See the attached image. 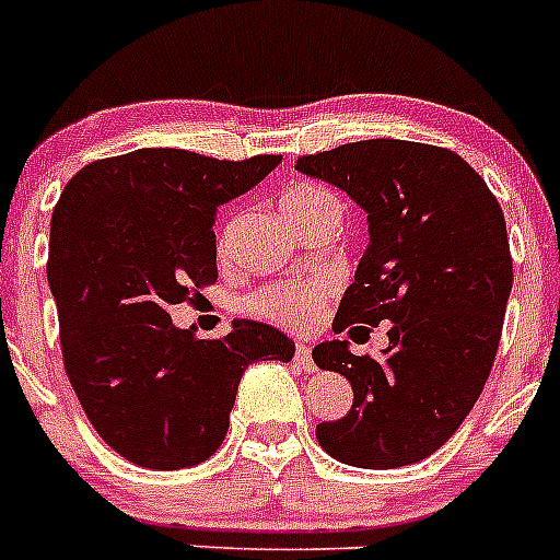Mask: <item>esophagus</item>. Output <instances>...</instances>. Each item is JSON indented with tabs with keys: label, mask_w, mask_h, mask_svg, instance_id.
<instances>
[{
	"label": "esophagus",
	"mask_w": 560,
	"mask_h": 560,
	"mask_svg": "<svg viewBox=\"0 0 560 560\" xmlns=\"http://www.w3.org/2000/svg\"><path fill=\"white\" fill-rule=\"evenodd\" d=\"M295 363L303 372H317V363H314L312 358V347H308L306 341H298L295 345Z\"/></svg>",
	"instance_id": "1"
}]
</instances>
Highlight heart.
<instances>
[{
  "instance_id": "heart-1",
  "label": "heart",
  "mask_w": 560,
  "mask_h": 560,
  "mask_svg": "<svg viewBox=\"0 0 560 560\" xmlns=\"http://www.w3.org/2000/svg\"><path fill=\"white\" fill-rule=\"evenodd\" d=\"M281 213L287 215L290 224H295L298 230L314 224V221L336 219L339 221V202H336L334 194L328 188L317 186V183L308 180H295L287 183L281 188ZM328 281L319 279H284L273 281V284H265L259 290H254L246 298V308L254 317H262L268 323L281 325V328L290 330H306L317 323V317L323 314L325 301H328Z\"/></svg>"
}]
</instances>
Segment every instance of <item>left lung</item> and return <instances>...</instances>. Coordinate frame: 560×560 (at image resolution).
Returning a JSON list of instances; mask_svg holds the SVG:
<instances>
[{"mask_svg":"<svg viewBox=\"0 0 560 560\" xmlns=\"http://www.w3.org/2000/svg\"><path fill=\"white\" fill-rule=\"evenodd\" d=\"M295 170L347 191L369 221L334 330L390 323L383 358L352 355L339 339L312 350L352 385L350 412L317 424L319 446L369 470L427 459L459 430L495 361L512 292L501 205L457 153L401 139L301 155Z\"/></svg>","mask_w":560,"mask_h":560,"instance_id":"1","label":"left lung"}]
</instances>
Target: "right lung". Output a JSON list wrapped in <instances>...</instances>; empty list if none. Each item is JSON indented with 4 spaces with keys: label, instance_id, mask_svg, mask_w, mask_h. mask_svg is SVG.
<instances>
[{
    "label": "right lung",
    "instance_id": "obj_1",
    "mask_svg": "<svg viewBox=\"0 0 560 560\" xmlns=\"http://www.w3.org/2000/svg\"><path fill=\"white\" fill-rule=\"evenodd\" d=\"M279 161L144 148L92 161L65 186L46 265L65 372L90 424L128 463L177 470L213 457L248 363L295 355L270 325L237 319L221 339H197L170 317L219 279L221 205Z\"/></svg>",
    "mask_w": 560,
    "mask_h": 560
}]
</instances>
